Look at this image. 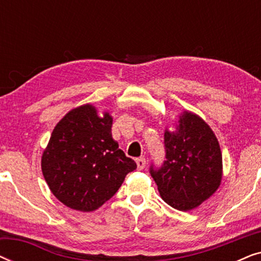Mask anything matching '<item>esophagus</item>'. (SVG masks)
<instances>
[{
	"label": "esophagus",
	"instance_id": "esophagus-1",
	"mask_svg": "<svg viewBox=\"0 0 261 261\" xmlns=\"http://www.w3.org/2000/svg\"><path fill=\"white\" fill-rule=\"evenodd\" d=\"M135 162H137V165H138V169L139 170H142L146 166V159L144 158V156L137 158V159H135Z\"/></svg>",
	"mask_w": 261,
	"mask_h": 261
}]
</instances>
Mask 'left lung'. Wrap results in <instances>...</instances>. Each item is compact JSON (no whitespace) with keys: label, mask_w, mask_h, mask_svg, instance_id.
I'll list each match as a JSON object with an SVG mask.
<instances>
[{"label":"left lung","mask_w":261,"mask_h":261,"mask_svg":"<svg viewBox=\"0 0 261 261\" xmlns=\"http://www.w3.org/2000/svg\"><path fill=\"white\" fill-rule=\"evenodd\" d=\"M176 132L165 130V158L149 172L162 198L177 210L188 212L208 199L222 179V153L204 120L191 112L180 114Z\"/></svg>","instance_id":"left-lung-1"}]
</instances>
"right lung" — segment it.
<instances>
[{
  "instance_id": "add662e5",
  "label": "right lung",
  "mask_w": 261,
  "mask_h": 261,
  "mask_svg": "<svg viewBox=\"0 0 261 261\" xmlns=\"http://www.w3.org/2000/svg\"><path fill=\"white\" fill-rule=\"evenodd\" d=\"M113 117L94 106L70 110L57 123L41 156L49 190L63 204L94 212L113 197L137 169L112 137Z\"/></svg>"
}]
</instances>
